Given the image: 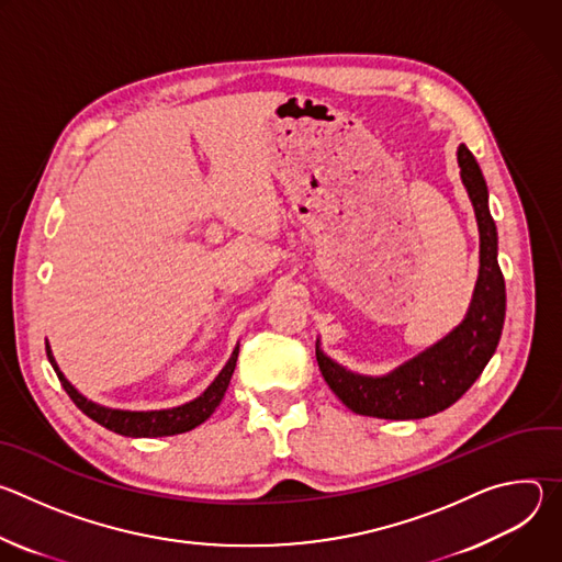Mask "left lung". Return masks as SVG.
Returning a JSON list of instances; mask_svg holds the SVG:
<instances>
[{
	"mask_svg": "<svg viewBox=\"0 0 562 562\" xmlns=\"http://www.w3.org/2000/svg\"><path fill=\"white\" fill-rule=\"evenodd\" d=\"M458 167L480 233V267L469 308L462 323L442 340L384 375L356 373L331 360L315 342L319 371L353 414L418 420L445 412L483 373L498 347L507 295L498 267V231L490 213V191L464 144L458 146Z\"/></svg>",
	"mask_w": 562,
	"mask_h": 562,
	"instance_id": "left-lung-1",
	"label": "left lung"
}]
</instances>
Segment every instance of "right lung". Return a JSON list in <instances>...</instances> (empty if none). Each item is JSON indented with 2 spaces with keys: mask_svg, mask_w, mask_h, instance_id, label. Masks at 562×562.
<instances>
[{
  "mask_svg": "<svg viewBox=\"0 0 562 562\" xmlns=\"http://www.w3.org/2000/svg\"><path fill=\"white\" fill-rule=\"evenodd\" d=\"M46 353H48V360H50L64 391L70 395V400L77 405V409H82V414H87L91 420L106 427L109 431H115V434L128 436V438H162V436H176V434L191 431L198 425H202L206 418H211V414L222 403L226 386L231 382V375H233V369H235V362H237V353H239V345H235V349H233L231 358L226 360V364L222 367V371L215 375V380L198 397L189 400V403H184L180 407L153 409V412L113 409V407H104V405L95 403V400H89L85 393H79L66 380V375L59 371L48 342H46Z\"/></svg>",
  "mask_w": 562,
  "mask_h": 562,
  "instance_id": "1",
  "label": "right lung"
}]
</instances>
